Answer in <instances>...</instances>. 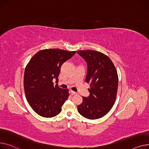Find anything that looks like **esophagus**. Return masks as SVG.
<instances>
[{
	"label": "esophagus",
	"instance_id": "1",
	"mask_svg": "<svg viewBox=\"0 0 149 149\" xmlns=\"http://www.w3.org/2000/svg\"><path fill=\"white\" fill-rule=\"evenodd\" d=\"M71 93H72L73 94H77L76 92H74V91H71Z\"/></svg>",
	"mask_w": 149,
	"mask_h": 149
}]
</instances>
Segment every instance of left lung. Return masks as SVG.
<instances>
[{"label":"left lung","mask_w":149,"mask_h":149,"mask_svg":"<svg viewBox=\"0 0 149 149\" xmlns=\"http://www.w3.org/2000/svg\"><path fill=\"white\" fill-rule=\"evenodd\" d=\"M87 64L85 82L90 84L88 97H82L77 111L83 117L94 120L105 116L115 103L118 84L117 70L111 59L100 52H77Z\"/></svg>","instance_id":"obj_1"}]
</instances>
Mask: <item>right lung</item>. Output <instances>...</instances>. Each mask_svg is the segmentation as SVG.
<instances>
[{
  "label": "right lung",
  "instance_id": "add662e5",
  "mask_svg": "<svg viewBox=\"0 0 149 149\" xmlns=\"http://www.w3.org/2000/svg\"><path fill=\"white\" fill-rule=\"evenodd\" d=\"M76 51L58 49H44L35 54L26 65L24 74V89L29 105L39 116L50 118L57 116L69 96L68 90L56 85L61 67L71 58Z\"/></svg>",
  "mask_w": 149,
  "mask_h": 149
}]
</instances>
